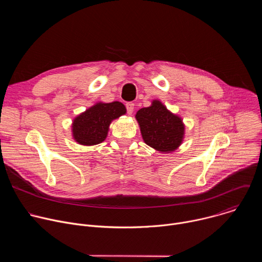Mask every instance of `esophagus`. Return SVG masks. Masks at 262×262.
I'll use <instances>...</instances> for the list:
<instances>
[{
  "label": "esophagus",
  "mask_w": 262,
  "mask_h": 262,
  "mask_svg": "<svg viewBox=\"0 0 262 262\" xmlns=\"http://www.w3.org/2000/svg\"><path fill=\"white\" fill-rule=\"evenodd\" d=\"M134 108H135V103H134V102H127V103H126V110H127V113H128L129 115L133 114Z\"/></svg>",
  "instance_id": "obj_1"
}]
</instances>
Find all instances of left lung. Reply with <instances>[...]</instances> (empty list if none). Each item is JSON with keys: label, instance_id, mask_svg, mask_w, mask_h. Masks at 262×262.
<instances>
[{"label": "left lung", "instance_id": "obj_1", "mask_svg": "<svg viewBox=\"0 0 262 262\" xmlns=\"http://www.w3.org/2000/svg\"><path fill=\"white\" fill-rule=\"evenodd\" d=\"M135 117L143 141L161 154H171L181 145L185 125L161 100L154 99L151 105L140 108Z\"/></svg>", "mask_w": 262, "mask_h": 262}]
</instances>
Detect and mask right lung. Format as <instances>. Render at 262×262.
Here are the masks:
<instances>
[{"instance_id": "obj_1", "label": "right lung", "mask_w": 262, "mask_h": 262, "mask_svg": "<svg viewBox=\"0 0 262 262\" xmlns=\"http://www.w3.org/2000/svg\"><path fill=\"white\" fill-rule=\"evenodd\" d=\"M126 114L120 101H98L73 119L71 134L73 140L83 146H93L103 142L112 121Z\"/></svg>"}]
</instances>
